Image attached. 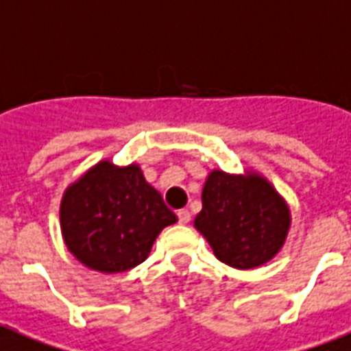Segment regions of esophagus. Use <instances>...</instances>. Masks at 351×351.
<instances>
[{"instance_id":"obj_1","label":"esophagus","mask_w":351,"mask_h":351,"mask_svg":"<svg viewBox=\"0 0 351 351\" xmlns=\"http://www.w3.org/2000/svg\"><path fill=\"white\" fill-rule=\"evenodd\" d=\"M178 221L181 222V224H186V222L191 221V213H189V209H179Z\"/></svg>"}]
</instances>
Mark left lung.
I'll list each match as a JSON object with an SVG mask.
<instances>
[{
	"label": "left lung",
	"mask_w": 351,
	"mask_h": 351,
	"mask_svg": "<svg viewBox=\"0 0 351 351\" xmlns=\"http://www.w3.org/2000/svg\"><path fill=\"white\" fill-rule=\"evenodd\" d=\"M194 226L221 262L235 269H252L282 249L290 209L262 176L213 170L202 191V211Z\"/></svg>",
	"instance_id": "8db88e82"
}]
</instances>
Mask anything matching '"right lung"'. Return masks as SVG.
Wrapping results in <instances>:
<instances>
[{"instance_id":"right-lung-1","label":"right lung","mask_w":351,"mask_h":351,"mask_svg":"<svg viewBox=\"0 0 351 351\" xmlns=\"http://www.w3.org/2000/svg\"><path fill=\"white\" fill-rule=\"evenodd\" d=\"M67 249L89 269L123 273L149 256L162 228L178 221L138 165L102 160L69 186L60 209Z\"/></svg>"}]
</instances>
